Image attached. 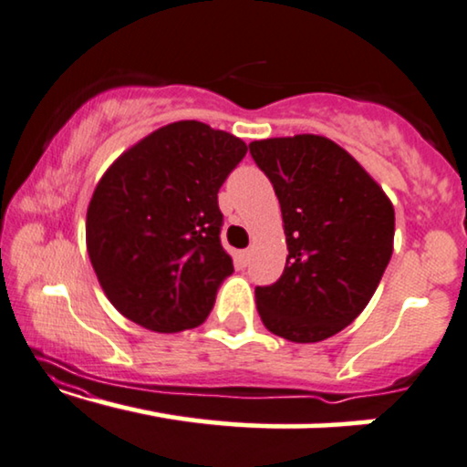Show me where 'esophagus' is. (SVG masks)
<instances>
[{
  "label": "esophagus",
  "instance_id": "obj_1",
  "mask_svg": "<svg viewBox=\"0 0 467 467\" xmlns=\"http://www.w3.org/2000/svg\"><path fill=\"white\" fill-rule=\"evenodd\" d=\"M249 260H252V252H249V249H243V252L236 254V264H239V266H247Z\"/></svg>",
  "mask_w": 467,
  "mask_h": 467
}]
</instances>
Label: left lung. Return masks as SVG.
I'll return each mask as SVG.
<instances>
[{
  "mask_svg": "<svg viewBox=\"0 0 467 467\" xmlns=\"http://www.w3.org/2000/svg\"><path fill=\"white\" fill-rule=\"evenodd\" d=\"M281 203L287 264L255 289L264 327L315 344L350 325L371 300L394 249V205L350 152L297 134L249 144Z\"/></svg>",
  "mask_w": 467,
  "mask_h": 467,
  "instance_id": "obj_1",
  "label": "left lung"
}]
</instances>
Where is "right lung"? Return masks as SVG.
Here are the masks:
<instances>
[{"label":"right lung","mask_w":467,"mask_h":467,"mask_svg":"<svg viewBox=\"0 0 467 467\" xmlns=\"http://www.w3.org/2000/svg\"><path fill=\"white\" fill-rule=\"evenodd\" d=\"M247 144L201 121H173L123 150L96 184L86 245L109 302L157 333L205 321L233 275L218 191Z\"/></svg>","instance_id":"right-lung-1"}]
</instances>
